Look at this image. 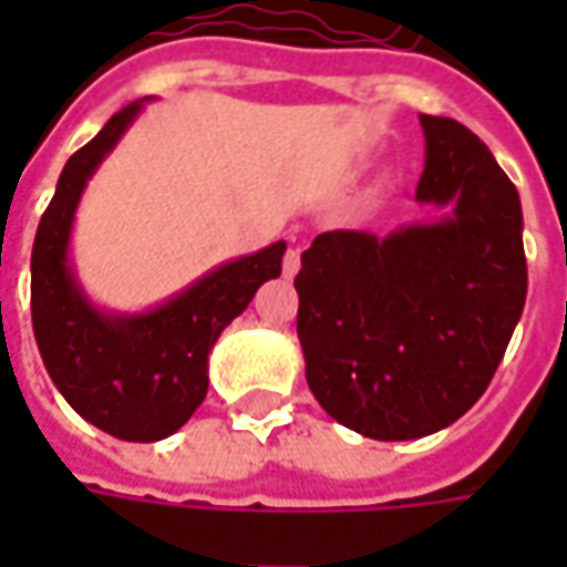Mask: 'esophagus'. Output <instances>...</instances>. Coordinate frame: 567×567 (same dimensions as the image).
Segmentation results:
<instances>
[{"label": "esophagus", "instance_id": "obj_1", "mask_svg": "<svg viewBox=\"0 0 567 567\" xmlns=\"http://www.w3.org/2000/svg\"><path fill=\"white\" fill-rule=\"evenodd\" d=\"M299 265H302V258H299V246H290L287 255H284V274H287V277H296Z\"/></svg>", "mask_w": 567, "mask_h": 567}]
</instances>
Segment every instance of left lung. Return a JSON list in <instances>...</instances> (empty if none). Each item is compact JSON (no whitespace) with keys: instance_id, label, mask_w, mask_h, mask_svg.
I'll return each mask as SVG.
<instances>
[{"instance_id":"obj_1","label":"left lung","mask_w":567,"mask_h":567,"mask_svg":"<svg viewBox=\"0 0 567 567\" xmlns=\"http://www.w3.org/2000/svg\"><path fill=\"white\" fill-rule=\"evenodd\" d=\"M416 202L432 224L372 236L331 229L302 251L296 334L306 381L340 425L423 439L489 388L527 299L517 188L467 125L420 116Z\"/></svg>"}]
</instances>
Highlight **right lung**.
<instances>
[{
  "instance_id": "1",
  "label": "right lung",
  "mask_w": 567,
  "mask_h": 567,
  "mask_svg": "<svg viewBox=\"0 0 567 567\" xmlns=\"http://www.w3.org/2000/svg\"><path fill=\"white\" fill-rule=\"evenodd\" d=\"M122 106L69 157L31 255V318L43 365L78 416L122 442H161L188 423L207 394V353L246 312L255 290L280 277L287 243L227 261L142 316L91 306L69 265L75 207L100 161L142 113Z\"/></svg>"
}]
</instances>
